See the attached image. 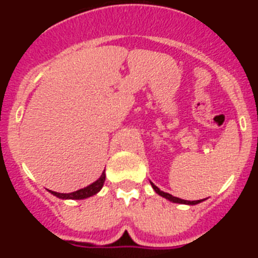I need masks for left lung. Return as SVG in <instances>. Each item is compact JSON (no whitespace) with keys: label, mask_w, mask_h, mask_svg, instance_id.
I'll return each instance as SVG.
<instances>
[{"label":"left lung","mask_w":258,"mask_h":258,"mask_svg":"<svg viewBox=\"0 0 258 258\" xmlns=\"http://www.w3.org/2000/svg\"><path fill=\"white\" fill-rule=\"evenodd\" d=\"M150 183H151L152 188H154L155 192H156L157 195H160V197L165 198L166 200H169V202H172V203H178V204H187V206H195V204H199V203L204 202V199H202V200H194V202H190V200L179 199V198H175V197H173V195H170V194L164 192V191H161L160 188L157 187V186H155V184L152 183V182H150Z\"/></svg>","instance_id":"left-lung-1"}]
</instances>
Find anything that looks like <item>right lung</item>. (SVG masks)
Segmentation results:
<instances>
[{"label": "right lung", "instance_id": "obj_1", "mask_svg": "<svg viewBox=\"0 0 258 258\" xmlns=\"http://www.w3.org/2000/svg\"><path fill=\"white\" fill-rule=\"evenodd\" d=\"M104 181H106V173H102L101 177L97 179L95 182H93L92 184H89L86 187L80 188V190L74 191V192L70 194H61V192H55V191L49 190V192H51L54 197L59 198V199L63 200H81V199H86V198H90L95 194H98L101 191V188L103 187Z\"/></svg>", "mask_w": 258, "mask_h": 258}]
</instances>
